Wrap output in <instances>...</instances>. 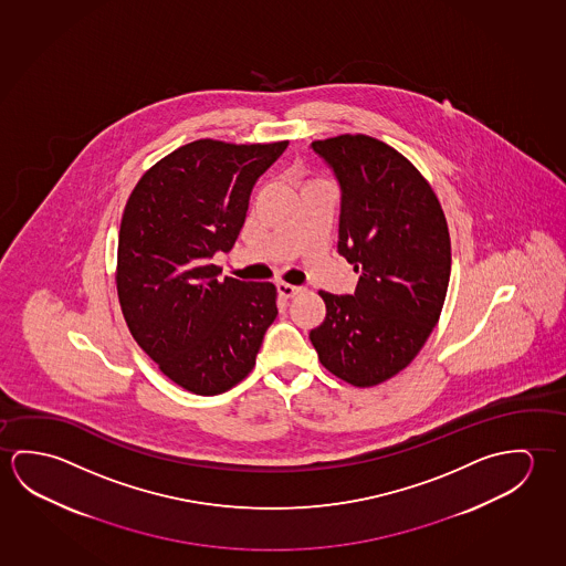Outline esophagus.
I'll return each mask as SVG.
<instances>
[{"instance_id": "34e87169", "label": "esophagus", "mask_w": 566, "mask_h": 566, "mask_svg": "<svg viewBox=\"0 0 566 566\" xmlns=\"http://www.w3.org/2000/svg\"><path fill=\"white\" fill-rule=\"evenodd\" d=\"M277 293L283 296V298H293L296 293H301V287L289 285V283H277Z\"/></svg>"}]
</instances>
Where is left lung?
Masks as SVG:
<instances>
[{
	"label": "left lung",
	"instance_id": "1",
	"mask_svg": "<svg viewBox=\"0 0 566 566\" xmlns=\"http://www.w3.org/2000/svg\"><path fill=\"white\" fill-rule=\"evenodd\" d=\"M340 185L338 253L359 273L354 295L321 291L311 331L324 368L369 387L407 368L439 323L450 279L447 218L403 155L369 135L311 144Z\"/></svg>",
	"mask_w": 566,
	"mask_h": 566
}]
</instances>
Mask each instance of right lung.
<instances>
[{"instance_id": "add662e5", "label": "right lung", "mask_w": 566, "mask_h": 566, "mask_svg": "<svg viewBox=\"0 0 566 566\" xmlns=\"http://www.w3.org/2000/svg\"><path fill=\"white\" fill-rule=\"evenodd\" d=\"M287 145L198 139L155 163L127 200L117 242L122 313L142 350L192 394L240 384L277 316L273 283L220 279L212 258L232 250L253 185Z\"/></svg>"}]
</instances>
